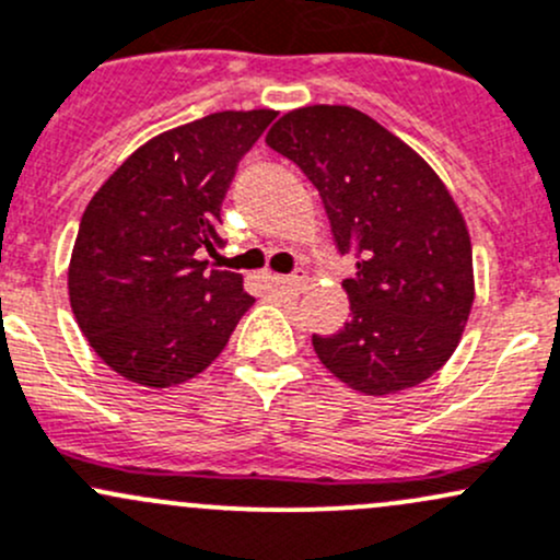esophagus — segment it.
I'll return each mask as SVG.
<instances>
[{
    "label": "esophagus",
    "mask_w": 560,
    "mask_h": 560,
    "mask_svg": "<svg viewBox=\"0 0 560 560\" xmlns=\"http://www.w3.org/2000/svg\"><path fill=\"white\" fill-rule=\"evenodd\" d=\"M270 284H273V290L279 292H303L305 290V279L303 276H273L270 279Z\"/></svg>",
    "instance_id": "34e87169"
}]
</instances>
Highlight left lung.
Returning <instances> with one entry per match:
<instances>
[{
    "mask_svg": "<svg viewBox=\"0 0 560 560\" xmlns=\"http://www.w3.org/2000/svg\"><path fill=\"white\" fill-rule=\"evenodd\" d=\"M265 144L314 182L340 255L351 319L319 338L322 364L384 397L419 386L456 351L475 303L467 222L434 168L381 122L346 104L287 112Z\"/></svg>",
    "mask_w": 560,
    "mask_h": 560,
    "instance_id": "8db88e82",
    "label": "left lung"
}]
</instances>
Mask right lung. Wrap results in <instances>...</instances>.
<instances>
[{
	"mask_svg": "<svg viewBox=\"0 0 560 560\" xmlns=\"http://www.w3.org/2000/svg\"><path fill=\"white\" fill-rule=\"evenodd\" d=\"M273 109L214 112L141 144L85 206L69 260V303L117 375L168 388L203 373L255 298L196 252L222 246L220 206Z\"/></svg>",
	"mask_w": 560,
	"mask_h": 560,
	"instance_id": "right-lung-1",
	"label": "right lung"
}]
</instances>
